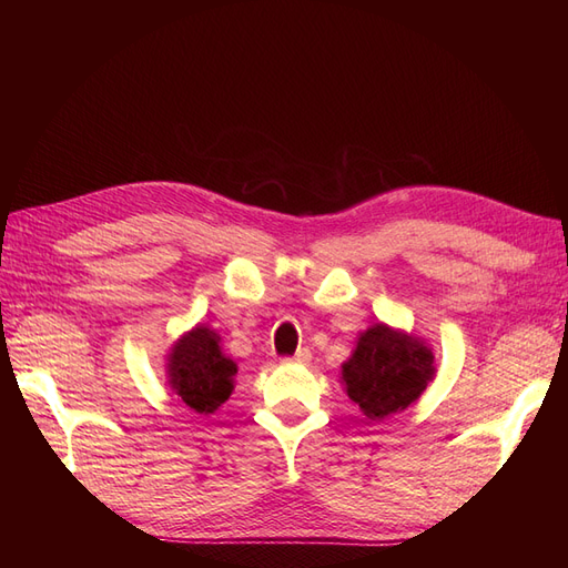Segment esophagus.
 <instances>
[{
	"label": "esophagus",
	"instance_id": "34e87169",
	"mask_svg": "<svg viewBox=\"0 0 568 568\" xmlns=\"http://www.w3.org/2000/svg\"><path fill=\"white\" fill-rule=\"evenodd\" d=\"M311 351H307V348H303V351H298L294 357H288V363H296V365H307V363H311Z\"/></svg>",
	"mask_w": 568,
	"mask_h": 568
}]
</instances>
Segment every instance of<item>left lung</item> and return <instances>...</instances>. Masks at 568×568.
Returning a JSON list of instances; mask_svg holds the SVG:
<instances>
[{
    "instance_id": "8db88e82",
    "label": "left lung",
    "mask_w": 568,
    "mask_h": 568,
    "mask_svg": "<svg viewBox=\"0 0 568 568\" xmlns=\"http://www.w3.org/2000/svg\"><path fill=\"white\" fill-rule=\"evenodd\" d=\"M434 374L432 348L417 336L382 322L359 334L357 348L341 365V382L348 398L372 422L407 409L426 390Z\"/></svg>"
}]
</instances>
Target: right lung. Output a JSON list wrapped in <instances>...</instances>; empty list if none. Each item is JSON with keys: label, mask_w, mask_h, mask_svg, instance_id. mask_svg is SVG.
Wrapping results in <instances>:
<instances>
[{"label": "right lung", "mask_w": 568, "mask_h": 568, "mask_svg": "<svg viewBox=\"0 0 568 568\" xmlns=\"http://www.w3.org/2000/svg\"><path fill=\"white\" fill-rule=\"evenodd\" d=\"M236 365L222 353L220 336L209 326H194L168 353V384L199 415H213L234 390Z\"/></svg>", "instance_id": "obj_1"}]
</instances>
